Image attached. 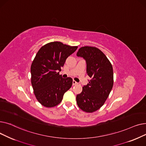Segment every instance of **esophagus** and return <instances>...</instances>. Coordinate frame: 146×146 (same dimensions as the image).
Returning a JSON list of instances; mask_svg holds the SVG:
<instances>
[{
  "label": "esophagus",
  "mask_w": 146,
  "mask_h": 146,
  "mask_svg": "<svg viewBox=\"0 0 146 146\" xmlns=\"http://www.w3.org/2000/svg\"><path fill=\"white\" fill-rule=\"evenodd\" d=\"M78 83L77 82H76L75 80H73V85H76V84H77Z\"/></svg>",
  "instance_id": "1"
}]
</instances>
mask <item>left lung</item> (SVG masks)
Returning a JSON list of instances; mask_svg holds the SVG:
<instances>
[{
	"label": "left lung",
	"mask_w": 146,
	"mask_h": 146,
	"mask_svg": "<svg viewBox=\"0 0 146 146\" xmlns=\"http://www.w3.org/2000/svg\"><path fill=\"white\" fill-rule=\"evenodd\" d=\"M76 55L86 61V73L91 78L76 96V102L83 111L93 112L104 105L112 90V66L104 54L96 47H82Z\"/></svg>",
	"instance_id": "8db88e82"
}]
</instances>
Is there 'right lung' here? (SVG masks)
I'll return each mask as SVG.
<instances>
[{
  "label": "right lung",
  "instance_id": "obj_1",
  "mask_svg": "<svg viewBox=\"0 0 146 146\" xmlns=\"http://www.w3.org/2000/svg\"><path fill=\"white\" fill-rule=\"evenodd\" d=\"M54 41L44 45L36 53L31 67V84L38 101L51 108L59 104L63 95L72 87L71 78H63L59 74L67 58L77 50Z\"/></svg>",
  "mask_w": 146,
  "mask_h": 146
}]
</instances>
